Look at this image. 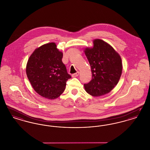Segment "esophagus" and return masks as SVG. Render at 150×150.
I'll use <instances>...</instances> for the list:
<instances>
[{"instance_id":"obj_1","label":"esophagus","mask_w":150,"mask_h":150,"mask_svg":"<svg viewBox=\"0 0 150 150\" xmlns=\"http://www.w3.org/2000/svg\"><path fill=\"white\" fill-rule=\"evenodd\" d=\"M79 72H77L76 73L72 74V78H75V77H77L78 76H79Z\"/></svg>"}]
</instances>
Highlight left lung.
Instances as JSON below:
<instances>
[{"instance_id":"left-lung-1","label":"left lung","mask_w":150,"mask_h":150,"mask_svg":"<svg viewBox=\"0 0 150 150\" xmlns=\"http://www.w3.org/2000/svg\"><path fill=\"white\" fill-rule=\"evenodd\" d=\"M84 52L92 73V80L84 84L86 92L94 97L110 92L121 76L120 55L110 44L100 39H95L93 48H86Z\"/></svg>"}]
</instances>
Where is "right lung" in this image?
<instances>
[{"mask_svg": "<svg viewBox=\"0 0 150 150\" xmlns=\"http://www.w3.org/2000/svg\"><path fill=\"white\" fill-rule=\"evenodd\" d=\"M62 52L56 43L44 44L29 57L26 71L36 92L44 98L54 100L64 92L66 81L71 76L62 61Z\"/></svg>", "mask_w": 150, "mask_h": 150, "instance_id": "add662e5", "label": "right lung"}]
</instances>
